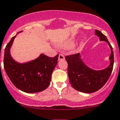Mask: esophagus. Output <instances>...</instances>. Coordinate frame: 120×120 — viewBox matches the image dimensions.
Returning <instances> with one entry per match:
<instances>
[{"instance_id":"esophagus-1","label":"esophagus","mask_w":120,"mask_h":120,"mask_svg":"<svg viewBox=\"0 0 120 120\" xmlns=\"http://www.w3.org/2000/svg\"><path fill=\"white\" fill-rule=\"evenodd\" d=\"M65 60V56L62 54H60L58 55V60Z\"/></svg>"}]
</instances>
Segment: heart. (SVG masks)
I'll return each mask as SVG.
<instances>
[{
	"mask_svg": "<svg viewBox=\"0 0 120 120\" xmlns=\"http://www.w3.org/2000/svg\"><path fill=\"white\" fill-rule=\"evenodd\" d=\"M71 46V44L69 43H63V44H62V45H60V47L62 48H69Z\"/></svg>",
	"mask_w": 120,
	"mask_h": 120,
	"instance_id": "obj_1",
	"label": "heart"
}]
</instances>
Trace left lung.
I'll return each instance as SVG.
<instances>
[{
  "label": "left lung",
  "instance_id": "obj_1",
  "mask_svg": "<svg viewBox=\"0 0 120 120\" xmlns=\"http://www.w3.org/2000/svg\"><path fill=\"white\" fill-rule=\"evenodd\" d=\"M95 35L100 38L101 41H106L111 49L109 58L110 63L107 68L100 71L93 70L82 62L79 54L65 57L68 63V74L71 85L77 91L86 93L95 92L105 85L112 72L114 63L113 48L107 38L98 30H95Z\"/></svg>",
  "mask_w": 120,
  "mask_h": 120
}]
</instances>
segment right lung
Segmentation results:
<instances>
[{
    "label": "right lung",
    "instance_id": "right-lung-1",
    "mask_svg": "<svg viewBox=\"0 0 120 120\" xmlns=\"http://www.w3.org/2000/svg\"><path fill=\"white\" fill-rule=\"evenodd\" d=\"M15 37H12L5 48L4 66L7 75L14 85L21 91L32 93L45 90L50 84L58 54L54 57L41 54L36 60L19 64L15 62L10 54V48Z\"/></svg>",
    "mask_w": 120,
    "mask_h": 120
}]
</instances>
